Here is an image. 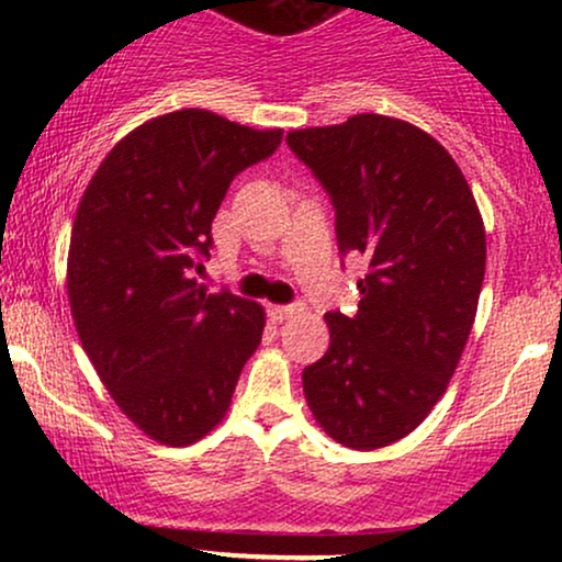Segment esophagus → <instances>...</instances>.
Returning a JSON list of instances; mask_svg holds the SVG:
<instances>
[{
	"label": "esophagus",
	"mask_w": 562,
	"mask_h": 562,
	"mask_svg": "<svg viewBox=\"0 0 562 562\" xmlns=\"http://www.w3.org/2000/svg\"><path fill=\"white\" fill-rule=\"evenodd\" d=\"M299 312H301V303H288V306H272V308H269V314H272L277 322L290 319L293 314H299Z\"/></svg>",
	"instance_id": "obj_1"
}]
</instances>
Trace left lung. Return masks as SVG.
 <instances>
[{"instance_id": "left-lung-1", "label": "left lung", "mask_w": 562, "mask_h": 562, "mask_svg": "<svg viewBox=\"0 0 562 562\" xmlns=\"http://www.w3.org/2000/svg\"><path fill=\"white\" fill-rule=\"evenodd\" d=\"M288 147L330 195L340 254L370 261L353 317L303 370L308 409L348 449L389 447L447 391L486 272V232L460 166L423 128L378 113L299 128Z\"/></svg>"}]
</instances>
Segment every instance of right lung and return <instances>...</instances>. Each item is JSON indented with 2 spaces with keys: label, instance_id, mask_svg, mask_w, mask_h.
<instances>
[{
  "label": "right lung",
  "instance_id": "1",
  "mask_svg": "<svg viewBox=\"0 0 562 562\" xmlns=\"http://www.w3.org/2000/svg\"><path fill=\"white\" fill-rule=\"evenodd\" d=\"M280 142V128L198 108L158 115L108 153L76 211V333L121 412L160 443L187 447L214 430L261 344L259 303L205 293L195 274L232 179Z\"/></svg>",
  "mask_w": 562,
  "mask_h": 562
}]
</instances>
